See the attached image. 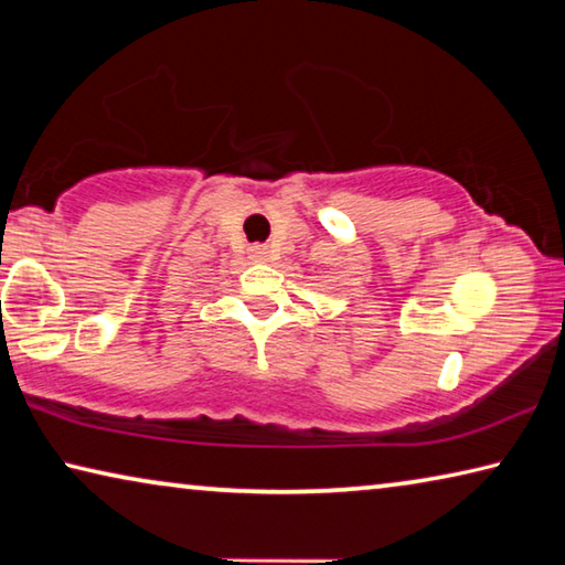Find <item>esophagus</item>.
<instances>
[{
  "label": "esophagus",
  "mask_w": 565,
  "mask_h": 565,
  "mask_svg": "<svg viewBox=\"0 0 565 565\" xmlns=\"http://www.w3.org/2000/svg\"><path fill=\"white\" fill-rule=\"evenodd\" d=\"M254 256L256 259H264V248H254Z\"/></svg>",
  "instance_id": "esophagus-1"
}]
</instances>
